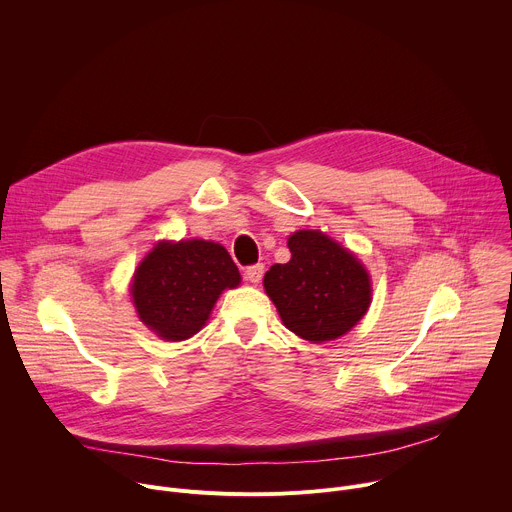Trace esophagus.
<instances>
[{
    "instance_id": "esophagus-1",
    "label": "esophagus",
    "mask_w": 512,
    "mask_h": 512,
    "mask_svg": "<svg viewBox=\"0 0 512 512\" xmlns=\"http://www.w3.org/2000/svg\"><path fill=\"white\" fill-rule=\"evenodd\" d=\"M263 271H265L263 263L249 265V267L245 269V279H247V281H251V283H259V281H261V277H263Z\"/></svg>"
}]
</instances>
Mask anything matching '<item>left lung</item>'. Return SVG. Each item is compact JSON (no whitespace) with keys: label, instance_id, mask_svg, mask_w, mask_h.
Instances as JSON below:
<instances>
[{"label":"left lung","instance_id":"1","mask_svg":"<svg viewBox=\"0 0 512 512\" xmlns=\"http://www.w3.org/2000/svg\"><path fill=\"white\" fill-rule=\"evenodd\" d=\"M287 247L291 259L263 277L285 328L316 344L350 332L371 306L369 271L320 231H298Z\"/></svg>","mask_w":512,"mask_h":512}]
</instances>
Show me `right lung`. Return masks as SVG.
<instances>
[{
    "instance_id": "right-lung-1",
    "label": "right lung",
    "mask_w": 512,
    "mask_h": 512,
    "mask_svg": "<svg viewBox=\"0 0 512 512\" xmlns=\"http://www.w3.org/2000/svg\"><path fill=\"white\" fill-rule=\"evenodd\" d=\"M241 283L227 249L212 241H160L137 265L131 300L139 320L162 340L194 336L223 289Z\"/></svg>"
}]
</instances>
